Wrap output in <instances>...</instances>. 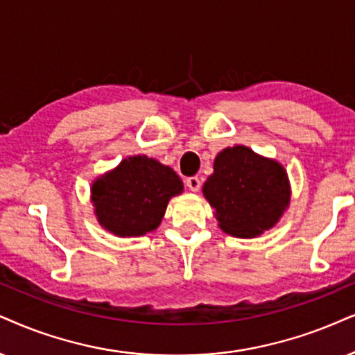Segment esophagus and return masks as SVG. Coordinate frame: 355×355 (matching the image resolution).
<instances>
[{"mask_svg": "<svg viewBox=\"0 0 355 355\" xmlns=\"http://www.w3.org/2000/svg\"><path fill=\"white\" fill-rule=\"evenodd\" d=\"M185 183H187V187L190 188L191 191H198L200 187H201V182H200L198 177H190V178H187Z\"/></svg>", "mask_w": 355, "mask_h": 355, "instance_id": "obj_1", "label": "esophagus"}]
</instances>
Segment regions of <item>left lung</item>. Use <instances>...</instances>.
Wrapping results in <instances>:
<instances>
[{
  "label": "left lung",
  "mask_w": 355,
  "mask_h": 355,
  "mask_svg": "<svg viewBox=\"0 0 355 355\" xmlns=\"http://www.w3.org/2000/svg\"><path fill=\"white\" fill-rule=\"evenodd\" d=\"M203 196L223 232L252 239L280 221L290 206L291 187L280 162L234 146L216 155Z\"/></svg>",
  "instance_id": "1"
}]
</instances>
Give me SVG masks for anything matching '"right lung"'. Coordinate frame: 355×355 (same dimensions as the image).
<instances>
[{"instance_id": "obj_1", "label": "right lung", "mask_w": 355, "mask_h": 355, "mask_svg": "<svg viewBox=\"0 0 355 355\" xmlns=\"http://www.w3.org/2000/svg\"><path fill=\"white\" fill-rule=\"evenodd\" d=\"M180 193L183 182L175 170L147 155L125 157L89 187L96 221L118 237L155 231L168 201Z\"/></svg>"}]
</instances>
